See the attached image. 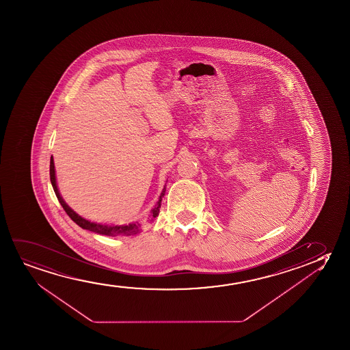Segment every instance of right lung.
<instances>
[{
  "label": "right lung",
  "instance_id": "add662e5",
  "mask_svg": "<svg viewBox=\"0 0 350 350\" xmlns=\"http://www.w3.org/2000/svg\"><path fill=\"white\" fill-rule=\"evenodd\" d=\"M50 180L53 184V191L56 193L58 202L61 203V206H63L64 211L67 213L68 216L72 219L77 225L80 226L83 230H91L98 234L109 235V237H118V235H134L136 233H139V230H141V224L139 222H133L126 226H107L100 225V224H94L91 221L85 220L82 219L81 216L77 215L75 211H72L69 206H67V203L63 201L62 197L58 192L57 185H56V177H55V166H53V159H50ZM165 191H166V187H163L161 195L159 197V201L157 202V204L154 206L153 209L149 213L148 217L146 220V225H149L150 222H153L155 220V217L159 216L160 213V206H161V201H163V197L165 196Z\"/></svg>",
  "mask_w": 350,
  "mask_h": 350
}]
</instances>
